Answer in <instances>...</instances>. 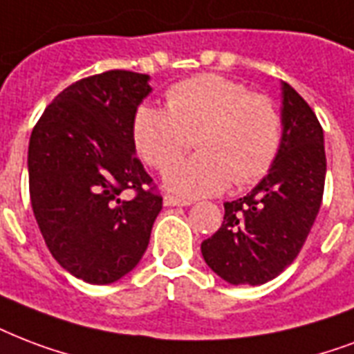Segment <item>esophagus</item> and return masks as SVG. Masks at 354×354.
<instances>
[{
  "label": "esophagus",
  "instance_id": "34e87169",
  "mask_svg": "<svg viewBox=\"0 0 354 354\" xmlns=\"http://www.w3.org/2000/svg\"><path fill=\"white\" fill-rule=\"evenodd\" d=\"M163 204H165V206H189V204H193V202L187 201V198H178V196L167 195L165 198H163Z\"/></svg>",
  "mask_w": 354,
  "mask_h": 354
}]
</instances>
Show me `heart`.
I'll return each instance as SVG.
<instances>
[{"label": "heart", "instance_id": "heart-1", "mask_svg": "<svg viewBox=\"0 0 354 354\" xmlns=\"http://www.w3.org/2000/svg\"><path fill=\"white\" fill-rule=\"evenodd\" d=\"M131 133L148 165L163 171L193 147L201 153L171 167L167 187L185 196L217 195L234 183L252 185L273 167L282 117L266 94L223 75L206 74L169 88L167 109L141 105Z\"/></svg>", "mask_w": 354, "mask_h": 354}]
</instances>
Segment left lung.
I'll return each mask as SVG.
<instances>
[{
    "label": "left lung",
    "mask_w": 354,
    "mask_h": 354,
    "mask_svg": "<svg viewBox=\"0 0 354 354\" xmlns=\"http://www.w3.org/2000/svg\"><path fill=\"white\" fill-rule=\"evenodd\" d=\"M282 145L250 193L225 202V221L201 245L228 284L260 286L279 277L303 249L319 212L327 174L323 128L303 96L282 83Z\"/></svg>",
    "instance_id": "left-lung-1"
}]
</instances>
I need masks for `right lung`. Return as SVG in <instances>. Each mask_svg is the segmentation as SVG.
<instances>
[{"instance_id":"obj_1","label":"right lung","mask_w":354,"mask_h":354,"mask_svg":"<svg viewBox=\"0 0 354 354\" xmlns=\"http://www.w3.org/2000/svg\"><path fill=\"white\" fill-rule=\"evenodd\" d=\"M150 75L109 70L55 96L29 139V195L51 256L75 279L111 284L150 241L163 198L135 156L131 124ZM131 188L133 199L122 193Z\"/></svg>"}]
</instances>
